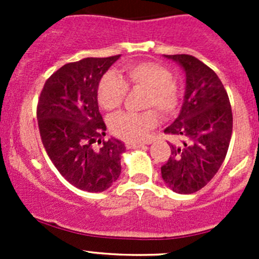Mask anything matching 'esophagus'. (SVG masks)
Wrapping results in <instances>:
<instances>
[{
  "label": "esophagus",
  "instance_id": "esophagus-1",
  "mask_svg": "<svg viewBox=\"0 0 259 259\" xmlns=\"http://www.w3.org/2000/svg\"><path fill=\"white\" fill-rule=\"evenodd\" d=\"M145 146L144 143H132V142H127L126 143V148L127 149H139Z\"/></svg>",
  "mask_w": 259,
  "mask_h": 259
}]
</instances>
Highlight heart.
<instances>
[{"label": "heart", "instance_id": "obj_1", "mask_svg": "<svg viewBox=\"0 0 259 259\" xmlns=\"http://www.w3.org/2000/svg\"><path fill=\"white\" fill-rule=\"evenodd\" d=\"M127 89L145 90L143 108H155L164 116L171 115L179 104V89L171 80L168 69L154 62L130 64L122 69V76L108 72L98 86V100L105 110H115L121 105ZM158 124L154 110L144 113H120L110 117L111 133L127 142H142Z\"/></svg>", "mask_w": 259, "mask_h": 259}]
</instances>
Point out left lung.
Here are the masks:
<instances>
[{"instance_id":"left-lung-1","label":"left lung","mask_w":259,"mask_h":259,"mask_svg":"<svg viewBox=\"0 0 259 259\" xmlns=\"http://www.w3.org/2000/svg\"><path fill=\"white\" fill-rule=\"evenodd\" d=\"M185 74L180 113L164 130L180 140L161 166V178L173 192L192 194L210 182L228 151L233 129L231 103L215 72L190 55H164Z\"/></svg>"}]
</instances>
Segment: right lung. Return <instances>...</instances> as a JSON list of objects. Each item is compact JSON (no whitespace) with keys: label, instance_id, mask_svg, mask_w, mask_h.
<instances>
[{"label":"right lung","instance_id":"right-lung-1","mask_svg":"<svg viewBox=\"0 0 259 259\" xmlns=\"http://www.w3.org/2000/svg\"><path fill=\"white\" fill-rule=\"evenodd\" d=\"M121 55L86 57L60 67L41 91L37 120L49 158L62 177L81 190L104 192L121 173V140L110 138L99 149L106 125L99 110L98 86Z\"/></svg>","mask_w":259,"mask_h":259}]
</instances>
